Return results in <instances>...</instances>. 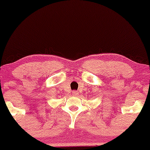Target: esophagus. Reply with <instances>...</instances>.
<instances>
[{
	"mask_svg": "<svg viewBox=\"0 0 150 150\" xmlns=\"http://www.w3.org/2000/svg\"><path fill=\"white\" fill-rule=\"evenodd\" d=\"M72 94H73V96H77V95H78L79 92H77V91H73V92H72Z\"/></svg>",
	"mask_w": 150,
	"mask_h": 150,
	"instance_id": "esophagus-1",
	"label": "esophagus"
}]
</instances>
